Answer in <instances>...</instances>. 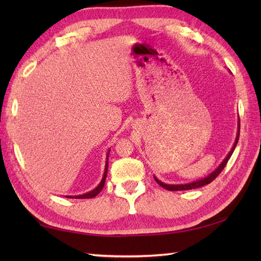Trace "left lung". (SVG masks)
Here are the masks:
<instances>
[{
  "label": "left lung",
  "instance_id": "1",
  "mask_svg": "<svg viewBox=\"0 0 261 261\" xmlns=\"http://www.w3.org/2000/svg\"><path fill=\"white\" fill-rule=\"evenodd\" d=\"M239 136H240V120H238V131H237V137H236V141L233 143V146H232L230 152L226 154V157L223 159V162L221 163L219 165V167L214 169L212 173L208 174L206 177H204V178H201V179H197L195 181H192V182H187V184H166V182H163L162 180H159L156 176L154 177V180H156L158 184L166 188V190L168 191H187V190H193V188H198V187H202L204 185H207L210 184L211 181L214 180L216 177L219 176V174L221 173V171L223 170V168L225 167L226 163H228V160L230 159V157L232 156V153H233L234 149L237 147V143H238V140H239Z\"/></svg>",
  "mask_w": 261,
  "mask_h": 261
}]
</instances>
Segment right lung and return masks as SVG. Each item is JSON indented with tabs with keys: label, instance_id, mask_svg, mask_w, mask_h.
<instances>
[{
	"label": "right lung",
	"instance_id": "add662e5",
	"mask_svg": "<svg viewBox=\"0 0 261 261\" xmlns=\"http://www.w3.org/2000/svg\"><path fill=\"white\" fill-rule=\"evenodd\" d=\"M109 154H110V150L108 151L107 153V160H105V169H104V174H103V177H102V180L99 181V184L94 188V190H92L91 192H87L85 194H82V195H75V196H66L68 198H93L95 197L97 194L102 191V188L104 187V184H105V179H107V175H108V167H109Z\"/></svg>",
	"mask_w": 261,
	"mask_h": 261
}]
</instances>
